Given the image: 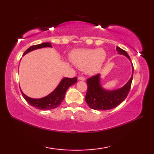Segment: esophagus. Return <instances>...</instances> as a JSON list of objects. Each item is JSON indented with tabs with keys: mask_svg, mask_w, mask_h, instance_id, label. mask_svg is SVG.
<instances>
[{
	"mask_svg": "<svg viewBox=\"0 0 154 154\" xmlns=\"http://www.w3.org/2000/svg\"><path fill=\"white\" fill-rule=\"evenodd\" d=\"M78 79L81 80V81H85V78L84 77H82V76H80L78 77Z\"/></svg>",
	"mask_w": 154,
	"mask_h": 154,
	"instance_id": "34e87169",
	"label": "esophagus"
}]
</instances>
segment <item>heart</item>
I'll return each mask as SVG.
<instances>
[{
    "mask_svg": "<svg viewBox=\"0 0 154 154\" xmlns=\"http://www.w3.org/2000/svg\"><path fill=\"white\" fill-rule=\"evenodd\" d=\"M106 58V52L101 48L76 49L70 54L72 63L80 69H85V72L90 75L100 72Z\"/></svg>",
    "mask_w": 154,
    "mask_h": 154,
    "instance_id": "b5f03b06",
    "label": "heart"
}]
</instances>
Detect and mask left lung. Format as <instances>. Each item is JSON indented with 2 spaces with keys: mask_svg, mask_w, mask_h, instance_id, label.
I'll use <instances>...</instances> for the list:
<instances>
[{
  "mask_svg": "<svg viewBox=\"0 0 154 154\" xmlns=\"http://www.w3.org/2000/svg\"><path fill=\"white\" fill-rule=\"evenodd\" d=\"M116 50L119 54L124 55L131 62V60L126 51L119 47H117ZM132 74L130 80L123 87L115 90H106L101 86L100 74L88 79V91L85 95V101L88 106L94 110L105 111L116 107L122 102H123L127 97L131 88L134 72L133 65H132Z\"/></svg>",
  "mask_w": 154,
  "mask_h": 154,
  "instance_id": "1",
  "label": "left lung"
}]
</instances>
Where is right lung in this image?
<instances>
[{"label": "right lung", "mask_w": 154, "mask_h": 154, "mask_svg": "<svg viewBox=\"0 0 154 154\" xmlns=\"http://www.w3.org/2000/svg\"><path fill=\"white\" fill-rule=\"evenodd\" d=\"M43 48H51V43H43L38 45H35L30 47L24 53V55L28 54V52L35 50V49ZM77 78H67L64 77L61 80L58 86L53 92L49 94L48 96L41 98H32L25 95L22 90L23 97L27 101L28 104L34 106L36 109H41V110H50V109H55L60 105L63 101L65 94L70 86L75 84L77 82Z\"/></svg>", "instance_id": "1"}]
</instances>
